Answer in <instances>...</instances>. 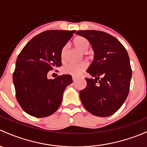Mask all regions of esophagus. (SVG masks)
<instances>
[{"label": "esophagus", "instance_id": "1", "mask_svg": "<svg viewBox=\"0 0 147 147\" xmlns=\"http://www.w3.org/2000/svg\"><path fill=\"white\" fill-rule=\"evenodd\" d=\"M72 80H73L74 82H75V81H76V80H77V78H76V77H75V76H72Z\"/></svg>", "mask_w": 147, "mask_h": 147}]
</instances>
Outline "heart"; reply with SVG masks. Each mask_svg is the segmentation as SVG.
I'll return each mask as SVG.
<instances>
[{
	"instance_id": "obj_1",
	"label": "heart",
	"mask_w": 147,
	"mask_h": 147,
	"mask_svg": "<svg viewBox=\"0 0 147 147\" xmlns=\"http://www.w3.org/2000/svg\"><path fill=\"white\" fill-rule=\"evenodd\" d=\"M73 43L75 47L82 52H85L89 46V41H87V39L82 36H78L75 38ZM65 51V48L64 47L62 49L61 51L62 59H63L64 58ZM86 67H87V63L84 61L80 62V63H68L63 66L62 71L65 74L78 76L82 73L83 71L86 68Z\"/></svg>"
}]
</instances>
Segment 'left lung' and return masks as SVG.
Here are the masks:
<instances>
[{
    "label": "left lung",
    "mask_w": 147,
    "mask_h": 147,
    "mask_svg": "<svg viewBox=\"0 0 147 147\" xmlns=\"http://www.w3.org/2000/svg\"><path fill=\"white\" fill-rule=\"evenodd\" d=\"M77 34L89 40L94 61L86 72L94 79L85 78L86 86L80 92L83 106L92 115L108 117L123 104L129 91L132 69L123 44L109 34L81 30Z\"/></svg>",
    "instance_id": "obj_1"
}]
</instances>
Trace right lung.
I'll return each mask as SVG.
<instances>
[{
  "mask_svg": "<svg viewBox=\"0 0 147 147\" xmlns=\"http://www.w3.org/2000/svg\"><path fill=\"white\" fill-rule=\"evenodd\" d=\"M75 32L45 31L32 38L18 55L13 72L15 96L29 115L44 118L59 108L72 77L63 75L49 80L48 72L61 67L62 49Z\"/></svg>",
  "mask_w": 147,
  "mask_h": 147,
  "instance_id": "right-lung-1",
  "label": "right lung"
}]
</instances>
